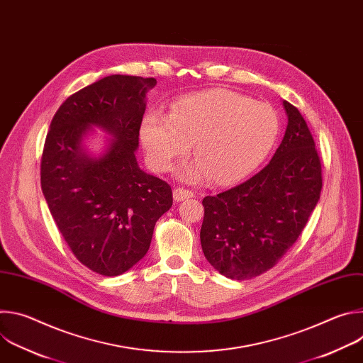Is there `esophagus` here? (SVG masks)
I'll use <instances>...</instances> for the list:
<instances>
[{"label": "esophagus", "mask_w": 363, "mask_h": 363, "mask_svg": "<svg viewBox=\"0 0 363 363\" xmlns=\"http://www.w3.org/2000/svg\"><path fill=\"white\" fill-rule=\"evenodd\" d=\"M194 192L189 191V189H184V188H175L174 189V199L177 202L179 201H184V199H188V198H194Z\"/></svg>", "instance_id": "34e87169"}]
</instances>
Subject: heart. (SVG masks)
Returning <instances> with one entry per match:
<instances>
[{"mask_svg":"<svg viewBox=\"0 0 363 363\" xmlns=\"http://www.w3.org/2000/svg\"><path fill=\"white\" fill-rule=\"evenodd\" d=\"M279 136L276 112L260 101L225 89L186 94L169 115L147 112L140 140L150 167L171 168L192 143L196 164L182 171L188 179L205 174L214 185H233L263 164Z\"/></svg>","mask_w":363,"mask_h":363,"instance_id":"heart-1","label":"heart"}]
</instances>
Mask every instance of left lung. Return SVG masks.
Listing matches in <instances>:
<instances>
[{
    "mask_svg": "<svg viewBox=\"0 0 363 363\" xmlns=\"http://www.w3.org/2000/svg\"><path fill=\"white\" fill-rule=\"evenodd\" d=\"M284 138L273 160L248 181L205 196L201 245L223 276L248 280L274 267L297 241L320 198L322 165L298 109L283 100Z\"/></svg>",
    "mask_w": 363,
    "mask_h": 363,
    "instance_id": "1",
    "label": "left lung"
}]
</instances>
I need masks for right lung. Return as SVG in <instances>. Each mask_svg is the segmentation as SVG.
Masks as SVG:
<instances>
[{"mask_svg":"<svg viewBox=\"0 0 363 363\" xmlns=\"http://www.w3.org/2000/svg\"><path fill=\"white\" fill-rule=\"evenodd\" d=\"M155 84L153 77H103L67 97L47 132L41 189L48 210L77 260L101 276L139 263L172 206L171 186L143 172L135 157ZM93 127L113 138L99 157L82 145Z\"/></svg>","mask_w":363,"mask_h":363,"instance_id":"1","label":"right lung"}]
</instances>
